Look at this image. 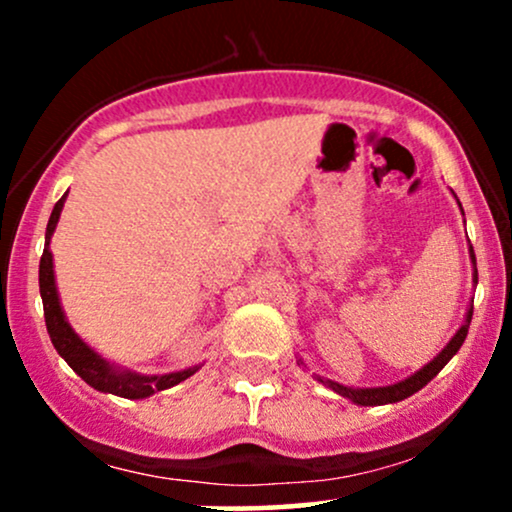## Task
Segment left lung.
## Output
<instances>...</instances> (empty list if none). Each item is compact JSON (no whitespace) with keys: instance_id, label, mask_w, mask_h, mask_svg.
I'll return each mask as SVG.
<instances>
[{"instance_id":"obj_1","label":"left lung","mask_w":512,"mask_h":512,"mask_svg":"<svg viewBox=\"0 0 512 512\" xmlns=\"http://www.w3.org/2000/svg\"><path fill=\"white\" fill-rule=\"evenodd\" d=\"M469 252H472L474 284H477V279H479V276H477V257H474L472 245H469ZM472 313H474V310H472V305H469L467 320H464V325L460 327V330H457L455 337L450 339V344L445 346V349L440 351V354L433 358V361L428 363V366H424L421 370H416V373L411 375V378L402 380V383L387 385V387H344V385L332 383V380H325V378H317V380H320L322 385L332 387V390L337 392V395L351 399V402H354V404H361V407H378V404L402 402V399L411 397V395H414V392H419L421 387L431 383V380L436 378L440 370H443L445 363H448L450 358L455 356L457 351H460V346L464 344V339H467V330H469V322H472Z\"/></svg>"}]
</instances>
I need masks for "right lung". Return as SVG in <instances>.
<instances>
[{
    "label": "right lung",
    "mask_w": 512,
    "mask_h": 512,
    "mask_svg": "<svg viewBox=\"0 0 512 512\" xmlns=\"http://www.w3.org/2000/svg\"><path fill=\"white\" fill-rule=\"evenodd\" d=\"M67 197V195H64ZM64 197L52 209L48 231H45V250L40 257V296H43V310H45V325H48V334L55 344L57 354L72 366L81 380L98 392H110V395L127 397V399H144L154 392L168 390V387L182 383L190 378L197 368L180 370V373L168 375H137L127 373V370H117L110 366L105 358H101L81 337L69 327L67 317L62 313L60 296H57L55 286V272H52V252H50V236L55 231L57 221H60V211L64 207Z\"/></svg>",
    "instance_id": "obj_1"
}]
</instances>
